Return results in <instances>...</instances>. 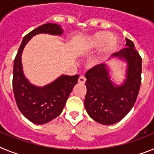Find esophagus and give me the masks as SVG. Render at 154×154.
Segmentation results:
<instances>
[{
    "label": "esophagus",
    "instance_id": "obj_1",
    "mask_svg": "<svg viewBox=\"0 0 154 154\" xmlns=\"http://www.w3.org/2000/svg\"><path fill=\"white\" fill-rule=\"evenodd\" d=\"M85 81H86V79H85V77H84V76H82V75L80 76L79 78V80H78L79 83H80V84H85Z\"/></svg>",
    "mask_w": 154,
    "mask_h": 154
}]
</instances>
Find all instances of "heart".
<instances>
[{"label": "heart", "mask_w": 154, "mask_h": 154, "mask_svg": "<svg viewBox=\"0 0 154 154\" xmlns=\"http://www.w3.org/2000/svg\"><path fill=\"white\" fill-rule=\"evenodd\" d=\"M86 49L92 50L100 48L97 62H101L113 54L119 47V40L108 31H99L89 36L84 42Z\"/></svg>", "instance_id": "1"}]
</instances>
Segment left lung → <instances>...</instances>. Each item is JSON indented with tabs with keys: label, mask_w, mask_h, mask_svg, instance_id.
<instances>
[{
	"label": "left lung",
	"mask_w": 154,
	"mask_h": 154,
	"mask_svg": "<svg viewBox=\"0 0 154 154\" xmlns=\"http://www.w3.org/2000/svg\"><path fill=\"white\" fill-rule=\"evenodd\" d=\"M126 48L111 55L126 63L125 79L119 85L111 77L106 64H99L85 73L87 113L97 123L112 125L126 116L135 104L141 85L142 58L135 45L126 38Z\"/></svg>",
	"instance_id": "8db88e82"
}]
</instances>
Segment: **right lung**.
Here are the masks:
<instances>
[{"instance_id": "obj_1", "label": "right lung", "mask_w": 154, "mask_h": 154, "mask_svg": "<svg viewBox=\"0 0 154 154\" xmlns=\"http://www.w3.org/2000/svg\"><path fill=\"white\" fill-rule=\"evenodd\" d=\"M63 31L60 25L52 23H47L35 28L24 37L14 59L13 91L16 103L21 113L35 124L47 123L62 113L79 76L62 75L44 86L33 85L23 72L21 62L23 50L28 42L36 35L44 33L61 36Z\"/></svg>"}]
</instances>
